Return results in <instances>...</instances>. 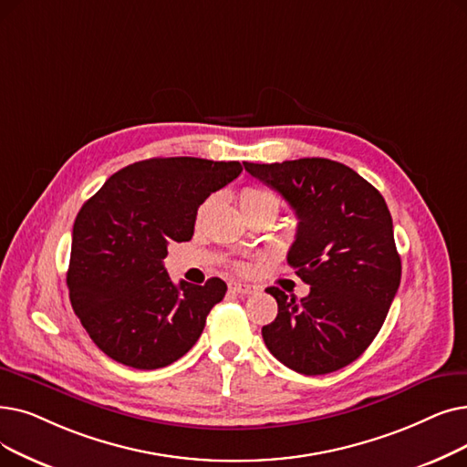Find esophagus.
I'll return each instance as SVG.
<instances>
[{
	"label": "esophagus",
	"instance_id": "esophagus-1",
	"mask_svg": "<svg viewBox=\"0 0 467 467\" xmlns=\"http://www.w3.org/2000/svg\"><path fill=\"white\" fill-rule=\"evenodd\" d=\"M229 290L234 292V294H240V296H248V294H254L255 292V286H252V284H246V282H229Z\"/></svg>",
	"mask_w": 467,
	"mask_h": 467
}]
</instances>
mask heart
Masks as SVG:
<instances>
[{
    "label": "heart",
    "instance_id": "b5f03b06",
    "mask_svg": "<svg viewBox=\"0 0 467 467\" xmlns=\"http://www.w3.org/2000/svg\"><path fill=\"white\" fill-rule=\"evenodd\" d=\"M238 200H240L242 212H244L246 215L252 213V212H257V210H271V212L276 213L278 206H280L278 198L271 191L261 189V187H244V189L240 191ZM208 206H210V202H206V204H202V208L198 212L200 217L206 213ZM236 269L238 271H246L248 265H246V263H236Z\"/></svg>",
    "mask_w": 467,
    "mask_h": 467
}]
</instances>
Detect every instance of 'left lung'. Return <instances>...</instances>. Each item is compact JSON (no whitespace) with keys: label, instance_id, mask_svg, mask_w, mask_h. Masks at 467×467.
Segmentation results:
<instances>
[{"label":"left lung","instance_id":"left-lung-1","mask_svg":"<svg viewBox=\"0 0 467 467\" xmlns=\"http://www.w3.org/2000/svg\"><path fill=\"white\" fill-rule=\"evenodd\" d=\"M244 168L296 212L288 263L311 286L301 299L267 288L278 315L263 327V341L299 374L348 367L378 336L400 284L388 204L367 179L334 160L244 161Z\"/></svg>","mask_w":467,"mask_h":467}]
</instances>
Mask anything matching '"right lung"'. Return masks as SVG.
Listing matches in <instances>:
<instances>
[{
    "label": "right lung",
    "mask_w": 467,
    "mask_h": 467,
    "mask_svg": "<svg viewBox=\"0 0 467 467\" xmlns=\"http://www.w3.org/2000/svg\"><path fill=\"white\" fill-rule=\"evenodd\" d=\"M242 171L240 161L177 156L119 170L79 210L67 284L95 346L137 370L168 367L198 341L227 284H173L170 242L192 238L196 212Z\"/></svg>",
    "instance_id": "obj_1"
}]
</instances>
